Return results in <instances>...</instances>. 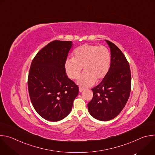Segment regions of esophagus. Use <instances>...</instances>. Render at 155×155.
I'll use <instances>...</instances> for the list:
<instances>
[{"instance_id":"1","label":"esophagus","mask_w":155,"mask_h":155,"mask_svg":"<svg viewBox=\"0 0 155 155\" xmlns=\"http://www.w3.org/2000/svg\"><path fill=\"white\" fill-rule=\"evenodd\" d=\"M83 91H84V88H83V87H79V91H80V93L83 92Z\"/></svg>"}]
</instances>
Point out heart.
I'll use <instances>...</instances> for the list:
<instances>
[{
	"mask_svg": "<svg viewBox=\"0 0 155 155\" xmlns=\"http://www.w3.org/2000/svg\"><path fill=\"white\" fill-rule=\"evenodd\" d=\"M110 64L111 54L107 47L84 44L75 49L73 58L66 59L65 69L68 77L75 80L79 77L83 67L84 72L77 83L83 87H89L96 81H99L105 77Z\"/></svg>",
	"mask_w": 155,
	"mask_h": 155,
	"instance_id": "b5f03b06",
	"label": "heart"
}]
</instances>
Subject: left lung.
Here are the masks:
<instances>
[{"instance_id":"obj_1","label":"left lung","mask_w":155,"mask_h":155,"mask_svg":"<svg viewBox=\"0 0 155 155\" xmlns=\"http://www.w3.org/2000/svg\"><path fill=\"white\" fill-rule=\"evenodd\" d=\"M105 40L111 53L110 69L101 83L91 89L93 97L87 104L90 115L103 121L119 115L126 104L131 88L130 70L125 56L114 43Z\"/></svg>"}]
</instances>
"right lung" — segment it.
<instances>
[{
	"label": "right lung",
	"mask_w": 155,
	"mask_h": 155,
	"mask_svg": "<svg viewBox=\"0 0 155 155\" xmlns=\"http://www.w3.org/2000/svg\"><path fill=\"white\" fill-rule=\"evenodd\" d=\"M71 41L54 40L33 59L28 84L30 99L38 114L50 121H58L71 112L78 87L66 75L65 62Z\"/></svg>",
	"instance_id": "right-lung-1"
}]
</instances>
